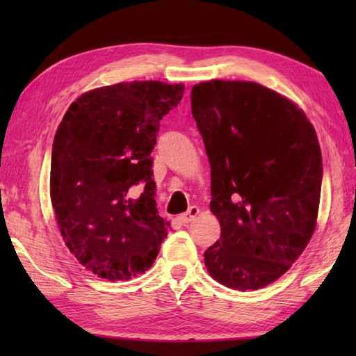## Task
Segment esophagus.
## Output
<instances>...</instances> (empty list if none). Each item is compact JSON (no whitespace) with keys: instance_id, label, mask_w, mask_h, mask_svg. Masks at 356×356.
Segmentation results:
<instances>
[{"instance_id":"esophagus-1","label":"esophagus","mask_w":356,"mask_h":356,"mask_svg":"<svg viewBox=\"0 0 356 356\" xmlns=\"http://www.w3.org/2000/svg\"><path fill=\"white\" fill-rule=\"evenodd\" d=\"M200 213V209H197L196 206H191L188 210H186L185 213H182V215H179V221L182 222V225H188V222L191 221V220H195V216Z\"/></svg>"}]
</instances>
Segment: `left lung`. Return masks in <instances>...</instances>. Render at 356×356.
Segmentation results:
<instances>
[{"mask_svg":"<svg viewBox=\"0 0 356 356\" xmlns=\"http://www.w3.org/2000/svg\"><path fill=\"white\" fill-rule=\"evenodd\" d=\"M191 113L221 225L204 252L209 273L238 291L272 284L314 234L323 174L316 130L291 100L252 81L195 84Z\"/></svg>","mask_w":356,"mask_h":356,"instance_id":"8db88e82","label":"left lung"}]
</instances>
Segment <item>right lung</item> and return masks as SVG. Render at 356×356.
I'll list each match as a JSON object with an SVG mask.
<instances>
[{
  "label": "right lung",
  "mask_w": 356,
  "mask_h": 356,
  "mask_svg": "<svg viewBox=\"0 0 356 356\" xmlns=\"http://www.w3.org/2000/svg\"><path fill=\"white\" fill-rule=\"evenodd\" d=\"M184 84L118 83L78 97L51 150L50 196L63 238L78 262L108 281L152 267L170 222L155 206L152 152L160 120ZM138 188L142 193L133 196Z\"/></svg>",
  "instance_id": "right-lung-1"
}]
</instances>
